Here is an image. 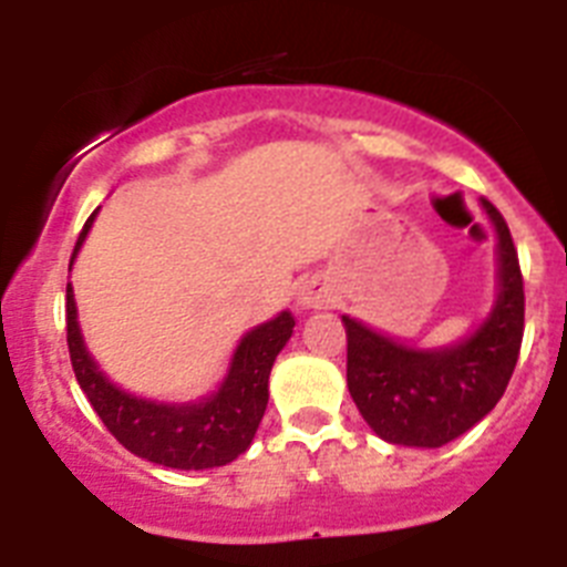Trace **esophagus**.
<instances>
[{
	"instance_id": "1",
	"label": "esophagus",
	"mask_w": 567,
	"mask_h": 567,
	"mask_svg": "<svg viewBox=\"0 0 567 567\" xmlns=\"http://www.w3.org/2000/svg\"><path fill=\"white\" fill-rule=\"evenodd\" d=\"M323 300H327V292H323V287H320L318 280H312V284H303V287H300L298 303L303 309L323 307Z\"/></svg>"
}]
</instances>
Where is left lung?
Wrapping results in <instances>:
<instances>
[{
    "mask_svg": "<svg viewBox=\"0 0 567 567\" xmlns=\"http://www.w3.org/2000/svg\"><path fill=\"white\" fill-rule=\"evenodd\" d=\"M497 229V303L449 349H412L346 318V383L372 432L394 445L440 449L477 425L499 403L519 358L525 292L508 224L483 198Z\"/></svg>",
    "mask_w": 567,
    "mask_h": 567,
    "instance_id": "1",
    "label": "left lung"
}]
</instances>
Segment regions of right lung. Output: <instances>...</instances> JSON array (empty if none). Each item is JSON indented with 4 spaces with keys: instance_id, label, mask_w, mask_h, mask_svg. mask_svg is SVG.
<instances>
[{
    "instance_id": "add662e5",
    "label": "right lung",
    "mask_w": 567,
    "mask_h": 567,
    "mask_svg": "<svg viewBox=\"0 0 567 567\" xmlns=\"http://www.w3.org/2000/svg\"><path fill=\"white\" fill-rule=\"evenodd\" d=\"M93 215L79 235L73 258L93 224ZM64 309H68L70 363H73L79 385L102 417V423L107 425V432L127 452L150 460V463L182 471L227 465L238 454L247 452L258 432L260 417L267 412L272 363L280 349L287 346V340L292 338V312H280L275 320L260 323L240 338L218 392L198 403H158V400L127 394L99 372L96 360L90 358L82 340L76 300H73L70 284Z\"/></svg>"
}]
</instances>
